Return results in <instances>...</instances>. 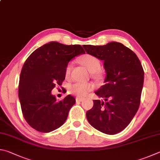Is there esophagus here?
Masks as SVG:
<instances>
[{"mask_svg": "<svg viewBox=\"0 0 160 160\" xmlns=\"http://www.w3.org/2000/svg\"><path fill=\"white\" fill-rule=\"evenodd\" d=\"M75 100H76L77 102H80V101H82L84 100L83 98H80V97H76L75 98Z\"/></svg>", "mask_w": 160, "mask_h": 160, "instance_id": "esophagus-1", "label": "esophagus"}]
</instances>
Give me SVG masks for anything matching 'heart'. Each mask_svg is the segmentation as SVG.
<instances>
[{
  "label": "heart",
  "instance_id": "1",
  "mask_svg": "<svg viewBox=\"0 0 160 160\" xmlns=\"http://www.w3.org/2000/svg\"><path fill=\"white\" fill-rule=\"evenodd\" d=\"M80 62L88 68V70L92 72L93 75L96 78H100L101 73L99 69L101 67V62L97 57L92 54H86L80 57ZM72 63H69L66 66L65 75L68 77L71 74ZM94 89V85L91 82H75L71 85L69 91L72 94L77 96L78 97H83Z\"/></svg>",
  "mask_w": 160,
  "mask_h": 160
}]
</instances>
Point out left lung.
<instances>
[{
  "label": "left lung",
  "instance_id": "1",
  "mask_svg": "<svg viewBox=\"0 0 160 160\" xmlns=\"http://www.w3.org/2000/svg\"><path fill=\"white\" fill-rule=\"evenodd\" d=\"M83 48L88 54L103 61L106 72L105 85L95 92L105 101H93L87 119L99 132L116 134L129 125L140 106L144 81L141 63L134 52L120 42Z\"/></svg>",
  "mask_w": 160,
  "mask_h": 160
}]
</instances>
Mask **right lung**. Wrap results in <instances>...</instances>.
I'll return each instance as SVG.
<instances>
[{
  "label": "right lung",
  "instance_id": "obj_1",
  "mask_svg": "<svg viewBox=\"0 0 160 160\" xmlns=\"http://www.w3.org/2000/svg\"><path fill=\"white\" fill-rule=\"evenodd\" d=\"M85 53L80 45L51 42L38 48L26 60L19 77V98L23 116L32 128L48 133L65 122L75 98L69 94L57 101L51 92L65 80L69 61Z\"/></svg>",
  "mask_w": 160,
  "mask_h": 160
}]
</instances>
